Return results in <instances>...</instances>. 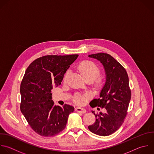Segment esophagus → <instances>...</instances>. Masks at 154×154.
Wrapping results in <instances>:
<instances>
[{"instance_id": "34e87169", "label": "esophagus", "mask_w": 154, "mask_h": 154, "mask_svg": "<svg viewBox=\"0 0 154 154\" xmlns=\"http://www.w3.org/2000/svg\"><path fill=\"white\" fill-rule=\"evenodd\" d=\"M75 111L78 112H80V113H82V114H85L86 113V109H85L84 108H80V107H77L75 108Z\"/></svg>"}]
</instances>
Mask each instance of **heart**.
<instances>
[{
    "label": "heart",
    "mask_w": 154,
    "mask_h": 154,
    "mask_svg": "<svg viewBox=\"0 0 154 154\" xmlns=\"http://www.w3.org/2000/svg\"><path fill=\"white\" fill-rule=\"evenodd\" d=\"M77 69L86 81L93 82L97 86H100L103 84L104 79L98 77L100 73V69L94 62L88 60L82 62L78 65ZM68 75V72H66L64 77V81H66ZM85 100V98L82 95H77L74 97V101L79 105L83 104Z\"/></svg>",
    "instance_id": "obj_1"
}]
</instances>
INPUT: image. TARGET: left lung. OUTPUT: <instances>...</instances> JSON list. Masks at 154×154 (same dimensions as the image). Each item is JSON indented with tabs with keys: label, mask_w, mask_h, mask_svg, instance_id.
Listing matches in <instances>:
<instances>
[{
	"label": "left lung",
	"mask_w": 154,
	"mask_h": 154,
	"mask_svg": "<svg viewBox=\"0 0 154 154\" xmlns=\"http://www.w3.org/2000/svg\"><path fill=\"white\" fill-rule=\"evenodd\" d=\"M88 57L102 63L106 75L100 98L92 100L89 103L92 108H104L106 112L98 114L92 111L96 120L88 126V129L98 135L108 136L120 128L127 114L131 98L129 77L124 67L109 54L101 53Z\"/></svg>",
	"instance_id": "8db88e82"
}]
</instances>
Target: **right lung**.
<instances>
[{
  "label": "right lung",
  "mask_w": 154,
  "mask_h": 154,
  "mask_svg": "<svg viewBox=\"0 0 154 154\" xmlns=\"http://www.w3.org/2000/svg\"><path fill=\"white\" fill-rule=\"evenodd\" d=\"M78 54L45 56L27 68L20 84V111L29 125L38 134L54 136L66 127L74 108L54 105L51 90L61 84L64 74Z\"/></svg>",
  "instance_id": "1"
}]
</instances>
